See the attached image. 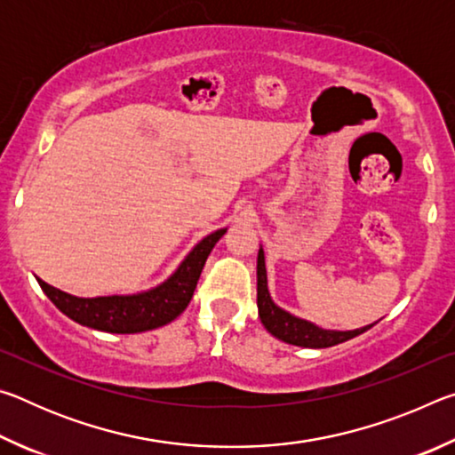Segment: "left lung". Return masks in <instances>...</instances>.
Wrapping results in <instances>:
<instances>
[{"label": "left lung", "mask_w": 455, "mask_h": 455, "mask_svg": "<svg viewBox=\"0 0 455 455\" xmlns=\"http://www.w3.org/2000/svg\"><path fill=\"white\" fill-rule=\"evenodd\" d=\"M257 307H259L260 323H263L268 333L279 339V341L297 345V347H309V349L333 347L337 343L347 341V339L357 337L361 333H365L367 329H371V325H365L361 329H351V331L323 329L311 321L301 319L297 317V315L281 309V307L273 301L271 292H268L263 246H260L257 255Z\"/></svg>", "instance_id": "8db88e82"}]
</instances>
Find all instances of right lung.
Wrapping results in <instances>:
<instances>
[{
    "label": "right lung",
    "instance_id": "add662e5",
    "mask_svg": "<svg viewBox=\"0 0 455 455\" xmlns=\"http://www.w3.org/2000/svg\"><path fill=\"white\" fill-rule=\"evenodd\" d=\"M225 233L227 228H219L206 235L203 241L192 246V251L168 279L156 287L132 292V295L76 297L52 287L42 279H37V283L45 297L66 317L84 327L106 331V333H142V331L168 325L187 309L206 259Z\"/></svg>",
    "mask_w": 455,
    "mask_h": 455
}]
</instances>
